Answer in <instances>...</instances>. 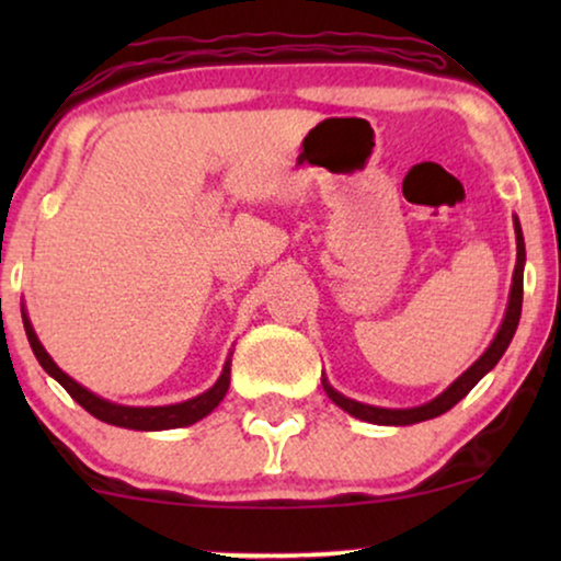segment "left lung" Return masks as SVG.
Segmentation results:
<instances>
[{"label": "left lung", "instance_id": "obj_1", "mask_svg": "<svg viewBox=\"0 0 561 561\" xmlns=\"http://www.w3.org/2000/svg\"><path fill=\"white\" fill-rule=\"evenodd\" d=\"M516 242H518V257H516V271H513L511 301H508V311H505L503 324H501V329H497L493 344H490V347L485 350V355H482L478 363H474L465 375H459V378L451 382V386L444 390L439 398H434V401L426 403V405H419V409H375V405L350 401V398L336 393V390L329 386L327 380H321V382H324L327 396L332 398V401L340 405V409L352 413L355 419L370 421V424H380V426L419 424V421L442 416V413H447L451 405L462 401V398L470 393L474 386H478V380L482 378V375L493 370V367L497 365V359L503 357V352L508 350L513 334H516V327H518V319H520V304H524V260H526L524 234H520L518 219H516Z\"/></svg>", "mask_w": 561, "mask_h": 561}]
</instances>
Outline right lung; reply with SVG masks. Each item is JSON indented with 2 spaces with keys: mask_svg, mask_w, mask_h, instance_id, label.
<instances>
[{
  "mask_svg": "<svg viewBox=\"0 0 561 561\" xmlns=\"http://www.w3.org/2000/svg\"><path fill=\"white\" fill-rule=\"evenodd\" d=\"M22 321H25V332H27V342L33 347L37 363L43 365V370L53 375L60 386L68 390V396L73 398L76 403L83 405L91 416H96L99 421H106L112 426H125V428H137V432H158V428H175V426H188L196 424L198 419H204L206 413H211L217 409L221 398H225L227 388H229V359L221 370L219 380L214 382V388L206 390V393L191 398V401L175 403V405H158V409H129V405H117L110 401H102L94 393H89L87 388H81L79 382L68 378V375L60 370V367L53 363L48 352L43 350V344L37 342V336L30 327V321L25 313H22Z\"/></svg>",
  "mask_w": 561,
  "mask_h": 561,
  "instance_id": "obj_1",
  "label": "right lung"
}]
</instances>
